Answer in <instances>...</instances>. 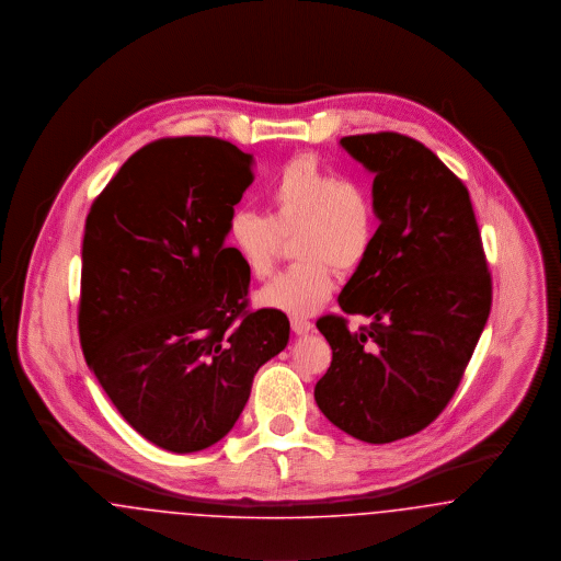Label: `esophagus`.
<instances>
[{
	"label": "esophagus",
	"instance_id": "esophagus-1",
	"mask_svg": "<svg viewBox=\"0 0 561 561\" xmlns=\"http://www.w3.org/2000/svg\"><path fill=\"white\" fill-rule=\"evenodd\" d=\"M312 327H314V324L310 323L308 319H304V317H294V319H291V329H294V333H297V335L310 333Z\"/></svg>",
	"mask_w": 561,
	"mask_h": 561
}]
</instances>
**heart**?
Wrapping results in <instances>:
<instances>
[{"instance_id": "1", "label": "heart", "mask_w": 561, "mask_h": 561, "mask_svg": "<svg viewBox=\"0 0 561 561\" xmlns=\"http://www.w3.org/2000/svg\"><path fill=\"white\" fill-rule=\"evenodd\" d=\"M267 215L240 208L228 224V242L255 278H266L294 238L301 264L274 276L255 304L289 317H310L335 291V272L360 266L378 237V210L365 181L337 175L314 156L287 162L266 190Z\"/></svg>"}]
</instances>
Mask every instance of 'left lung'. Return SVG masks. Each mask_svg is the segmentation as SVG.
Listing matches in <instances>:
<instances>
[{
	"label": "left lung",
	"instance_id": "obj_1",
	"mask_svg": "<svg viewBox=\"0 0 561 561\" xmlns=\"http://www.w3.org/2000/svg\"><path fill=\"white\" fill-rule=\"evenodd\" d=\"M340 146L376 175L380 228L337 301L374 323L354 333L342 317L317 323L333 358L314 399L340 431L380 445L445 410L488 323L492 278L469 190L431 149L399 133Z\"/></svg>",
	"mask_w": 561,
	"mask_h": 561
}]
</instances>
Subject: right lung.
Instances as JSON below:
<instances>
[{"label": "right lung", "mask_w": 561, "mask_h": 561, "mask_svg": "<svg viewBox=\"0 0 561 561\" xmlns=\"http://www.w3.org/2000/svg\"><path fill=\"white\" fill-rule=\"evenodd\" d=\"M253 156L213 137L133 153L92 203L80 342L90 371L148 442L190 454L224 439L289 319L247 310L251 274L226 247Z\"/></svg>", "instance_id": "obj_1"}]
</instances>
